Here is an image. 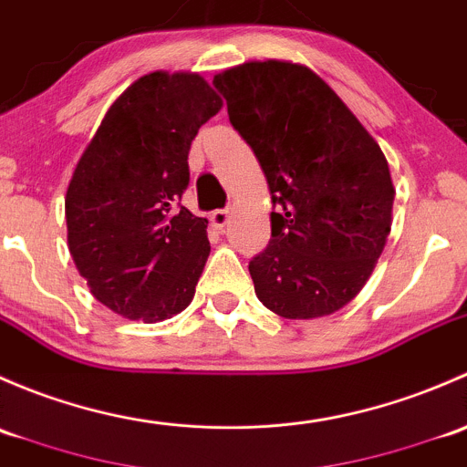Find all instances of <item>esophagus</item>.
<instances>
[{"mask_svg":"<svg viewBox=\"0 0 467 467\" xmlns=\"http://www.w3.org/2000/svg\"><path fill=\"white\" fill-rule=\"evenodd\" d=\"M209 220H211V224H213L215 229H223L224 224L229 223V209H218V211H213V213L209 215Z\"/></svg>","mask_w":467,"mask_h":467,"instance_id":"1","label":"esophagus"}]
</instances>
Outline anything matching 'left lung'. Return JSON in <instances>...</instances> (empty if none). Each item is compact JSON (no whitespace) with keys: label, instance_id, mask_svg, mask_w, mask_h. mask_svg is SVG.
<instances>
[{"label":"left lung","instance_id":"1","mask_svg":"<svg viewBox=\"0 0 467 467\" xmlns=\"http://www.w3.org/2000/svg\"><path fill=\"white\" fill-rule=\"evenodd\" d=\"M213 85L278 209L269 244L249 261L256 296L285 319L333 315L367 285L391 232L387 157L304 65L243 62Z\"/></svg>","mask_w":467,"mask_h":467}]
</instances>
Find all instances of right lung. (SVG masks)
<instances>
[{"label": "right lung", "mask_w": 467, "mask_h": 467, "mask_svg": "<svg viewBox=\"0 0 467 467\" xmlns=\"http://www.w3.org/2000/svg\"><path fill=\"white\" fill-rule=\"evenodd\" d=\"M223 99L200 74L152 71L109 105L65 195L67 244L89 292L143 324L189 307L209 220L180 204L191 141Z\"/></svg>", "instance_id": "obj_1"}]
</instances>
